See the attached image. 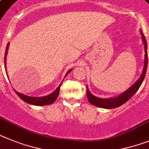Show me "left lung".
Wrapping results in <instances>:
<instances>
[{
    "label": "left lung",
    "mask_w": 149,
    "mask_h": 149,
    "mask_svg": "<svg viewBox=\"0 0 149 149\" xmlns=\"http://www.w3.org/2000/svg\"><path fill=\"white\" fill-rule=\"evenodd\" d=\"M141 35H142V42L144 44L145 47V60H144V67L142 70V74L139 79L136 81L135 83L132 85L131 87L128 88L125 92L122 93L121 94L118 95V96L113 98H109V99H102V98L96 97L93 96L89 90L88 87L87 86V96L88 99V101L92 105L97 106V107L102 108V109H114V108L119 107L123 104L128 101V100L136 93L139 88L140 87L141 84L143 82L145 77H146V70H147V66H148V52H147V42H146V38H145L143 33L141 31Z\"/></svg>",
    "instance_id": "left-lung-1"
}]
</instances>
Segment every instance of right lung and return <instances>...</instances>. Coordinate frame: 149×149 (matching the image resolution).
Segmentation results:
<instances>
[{
	"instance_id": "obj_1",
	"label": "right lung",
	"mask_w": 149,
	"mask_h": 149,
	"mask_svg": "<svg viewBox=\"0 0 149 149\" xmlns=\"http://www.w3.org/2000/svg\"><path fill=\"white\" fill-rule=\"evenodd\" d=\"M9 45H10V43H8L7 45V47H6V51H5V56H4V66L5 68H6V56L7 55V50H8L9 48ZM72 69L68 70V72L66 73L65 76H67L70 72H72ZM7 71V70H6ZM8 77V75H7ZM61 85H62V82L59 84V86L54 91H53L52 93H50L48 96H41V97H33V96H26L25 94L20 93L17 92L16 90H14L15 93L17 94L19 97L21 99V100H23L24 102H25L26 103L31 104V105H50V104L53 103L55 100H56L57 97L59 96V90H60V87Z\"/></svg>"
}]
</instances>
